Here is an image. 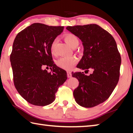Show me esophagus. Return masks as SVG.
<instances>
[{"instance_id":"obj_1","label":"esophagus","mask_w":133,"mask_h":133,"mask_svg":"<svg viewBox=\"0 0 133 133\" xmlns=\"http://www.w3.org/2000/svg\"><path fill=\"white\" fill-rule=\"evenodd\" d=\"M67 77H68V78H70L71 77V73L70 71H67Z\"/></svg>"}]
</instances>
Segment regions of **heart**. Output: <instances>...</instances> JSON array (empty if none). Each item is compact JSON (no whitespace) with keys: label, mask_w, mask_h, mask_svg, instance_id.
<instances>
[{"label":"heart","mask_w":133,"mask_h":133,"mask_svg":"<svg viewBox=\"0 0 133 133\" xmlns=\"http://www.w3.org/2000/svg\"><path fill=\"white\" fill-rule=\"evenodd\" d=\"M64 40L72 48H76L79 43L78 37L73 33H67L64 35ZM57 39H55L51 43L50 45V51L52 55H56V47L57 43ZM77 58L73 56H65L58 59L56 64L60 68L65 70H70L73 68V66L77 63Z\"/></svg>","instance_id":"heart-1"}]
</instances>
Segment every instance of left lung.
<instances>
[{
    "label": "left lung",
    "instance_id": "obj_1",
    "mask_svg": "<svg viewBox=\"0 0 133 133\" xmlns=\"http://www.w3.org/2000/svg\"><path fill=\"white\" fill-rule=\"evenodd\" d=\"M67 30L82 42L83 56L77 67L85 71L72 72L79 85L73 91L76 103L84 107H95L105 102L117 84L120 77L121 56L113 37L96 24L67 26Z\"/></svg>",
    "mask_w": 133,
    "mask_h": 133
}]
</instances>
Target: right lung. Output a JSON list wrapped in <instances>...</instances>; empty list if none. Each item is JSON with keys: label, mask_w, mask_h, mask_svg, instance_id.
Masks as SVG:
<instances>
[{"label": "right lung", "mask_w": 133, "mask_h": 133, "mask_svg": "<svg viewBox=\"0 0 133 133\" xmlns=\"http://www.w3.org/2000/svg\"><path fill=\"white\" fill-rule=\"evenodd\" d=\"M63 26L33 23L17 35L10 60L18 93L30 104L44 106L55 100V94L67 80V73L53 61L50 45ZM51 67L48 73L42 67Z\"/></svg>", "instance_id": "obj_1"}]
</instances>
